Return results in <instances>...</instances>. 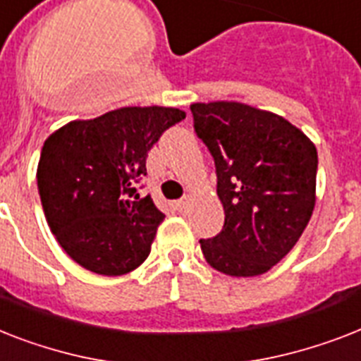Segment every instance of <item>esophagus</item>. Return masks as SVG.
<instances>
[{
	"instance_id": "obj_1",
	"label": "esophagus",
	"mask_w": 361,
	"mask_h": 361,
	"mask_svg": "<svg viewBox=\"0 0 361 361\" xmlns=\"http://www.w3.org/2000/svg\"><path fill=\"white\" fill-rule=\"evenodd\" d=\"M187 204H189V202H187V198H181V200L176 202V209H180V211L187 209Z\"/></svg>"
}]
</instances>
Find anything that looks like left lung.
I'll return each mask as SVG.
<instances>
[{"instance_id": "1", "label": "left lung", "mask_w": 361, "mask_h": 361, "mask_svg": "<svg viewBox=\"0 0 361 361\" xmlns=\"http://www.w3.org/2000/svg\"><path fill=\"white\" fill-rule=\"evenodd\" d=\"M192 126L213 155L221 233L200 239L206 262L230 276L276 265L315 207L317 150L291 122L237 102L192 104Z\"/></svg>"}]
</instances>
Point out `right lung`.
I'll list each match as a JSON object with an SVG mask.
<instances>
[{
    "label": "right lung",
    "mask_w": 361,
    "mask_h": 361,
    "mask_svg": "<svg viewBox=\"0 0 361 361\" xmlns=\"http://www.w3.org/2000/svg\"><path fill=\"white\" fill-rule=\"evenodd\" d=\"M183 118L174 107H122L46 139L38 195L49 230L75 263L118 276L148 257L165 215L150 195L140 198L139 181L152 146Z\"/></svg>",
    "instance_id": "1"
}]
</instances>
